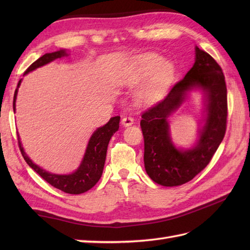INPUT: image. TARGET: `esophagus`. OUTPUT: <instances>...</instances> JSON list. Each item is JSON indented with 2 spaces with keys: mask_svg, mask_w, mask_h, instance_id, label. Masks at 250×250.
I'll return each instance as SVG.
<instances>
[{
  "mask_svg": "<svg viewBox=\"0 0 250 250\" xmlns=\"http://www.w3.org/2000/svg\"><path fill=\"white\" fill-rule=\"evenodd\" d=\"M121 124L124 125L125 126H128V125H131L134 124V118H132L131 116H125L124 118H122L121 120Z\"/></svg>",
  "mask_w": 250,
  "mask_h": 250,
  "instance_id": "1",
  "label": "esophagus"
}]
</instances>
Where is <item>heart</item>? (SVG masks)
Segmentation results:
<instances>
[{
  "instance_id": "obj_1",
  "label": "heart",
  "mask_w": 250,
  "mask_h": 250,
  "mask_svg": "<svg viewBox=\"0 0 250 250\" xmlns=\"http://www.w3.org/2000/svg\"><path fill=\"white\" fill-rule=\"evenodd\" d=\"M148 77L144 84L137 91V100L143 104H151L160 100L171 83L174 66L171 62L162 61V58L156 54L140 56L134 62V74L136 79Z\"/></svg>"
}]
</instances>
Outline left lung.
I'll return each mask as SVG.
<instances>
[{"label":"left lung","mask_w":250,"mask_h":250,"mask_svg":"<svg viewBox=\"0 0 250 250\" xmlns=\"http://www.w3.org/2000/svg\"><path fill=\"white\" fill-rule=\"evenodd\" d=\"M200 87L207 95V120L197 145L177 150L169 137L167 118L182 104L187 92ZM227 86L220 65L210 55L195 47V62L167 97L142 114L145 169L153 182L174 187L190 182L206 167L226 134Z\"/></svg>","instance_id":"left-lung-1"}]
</instances>
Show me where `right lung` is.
<instances>
[{
    "label": "right lung",
    "instance_id": "add662e5",
    "mask_svg": "<svg viewBox=\"0 0 250 250\" xmlns=\"http://www.w3.org/2000/svg\"><path fill=\"white\" fill-rule=\"evenodd\" d=\"M67 56L65 50H59L56 52H51V54H45L39 58L35 62L26 68L23 75L28 74L29 72L35 70V68L43 66L47 63L54 61L56 59H59L61 57ZM21 81H19L17 89H16L14 94V110L16 109V98H17L18 88L20 86ZM119 121L120 117L116 116L110 118V120L105 125L101 126L97 131H94L92 136L90 137L86 152L83 161L75 172L68 175H58V174H51L49 172L45 171V169L37 167L30 160V158L25 155L22 146H21L20 140H18V144L20 151L22 153V157L25 162L34 169V171L40 175V176L45 179L47 183L54 186L55 188L59 189L63 192L70 193V194H81L86 192L89 189H91L93 186L99 182V179L102 176L104 163L106 159V151H107L108 143L114 135L116 131L119 129Z\"/></svg>",
    "mask_w": 250,
    "mask_h": 250
}]
</instances>
